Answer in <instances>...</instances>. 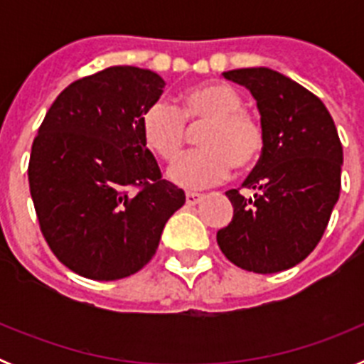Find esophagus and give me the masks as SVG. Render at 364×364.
I'll use <instances>...</instances> for the list:
<instances>
[{
    "mask_svg": "<svg viewBox=\"0 0 364 364\" xmlns=\"http://www.w3.org/2000/svg\"><path fill=\"white\" fill-rule=\"evenodd\" d=\"M202 198H204V195H200V193H195V191L186 193V204L188 205H197Z\"/></svg>",
    "mask_w": 364,
    "mask_h": 364,
    "instance_id": "obj_1",
    "label": "esophagus"
}]
</instances>
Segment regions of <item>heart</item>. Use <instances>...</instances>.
<instances>
[{"label":"heart","instance_id":"b5f03b06","mask_svg":"<svg viewBox=\"0 0 364 364\" xmlns=\"http://www.w3.org/2000/svg\"><path fill=\"white\" fill-rule=\"evenodd\" d=\"M142 136L159 159L171 162L182 151L191 127L200 149L189 151L169 167V178L184 189H202L226 180L233 166L250 169L264 153V127L244 111V100L220 82L198 83L180 96V109L159 100L142 114Z\"/></svg>","mask_w":364,"mask_h":364}]
</instances>
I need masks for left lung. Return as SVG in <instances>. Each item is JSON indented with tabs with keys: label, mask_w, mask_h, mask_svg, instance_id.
I'll return each instance as SVG.
<instances>
[{
	"label": "left lung",
	"mask_w": 364,
	"mask_h": 364,
	"mask_svg": "<svg viewBox=\"0 0 364 364\" xmlns=\"http://www.w3.org/2000/svg\"><path fill=\"white\" fill-rule=\"evenodd\" d=\"M250 89L264 127V153L242 188L226 191L233 218L217 242L235 266L255 273L294 268L319 244L339 200L343 146L314 92L268 67L228 70Z\"/></svg>",
	"instance_id": "left-lung-1"
}]
</instances>
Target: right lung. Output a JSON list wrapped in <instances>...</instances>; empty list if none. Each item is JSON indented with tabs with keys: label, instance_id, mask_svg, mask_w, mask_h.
I'll return each instance as SVG.
<instances>
[{
	"label": "right lung",
	"instance_id": "add662e5",
	"mask_svg": "<svg viewBox=\"0 0 364 364\" xmlns=\"http://www.w3.org/2000/svg\"><path fill=\"white\" fill-rule=\"evenodd\" d=\"M159 74L107 67L65 87L32 142L28 186L56 259L82 277L117 281L153 259L166 222L186 202L162 178L142 114L162 95Z\"/></svg>",
	"mask_w": 364,
	"mask_h": 364
}]
</instances>
